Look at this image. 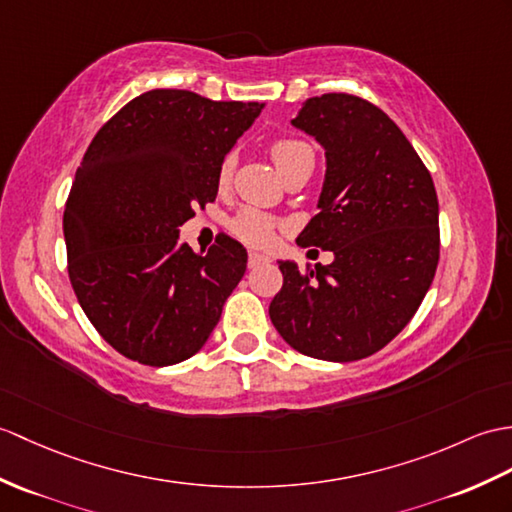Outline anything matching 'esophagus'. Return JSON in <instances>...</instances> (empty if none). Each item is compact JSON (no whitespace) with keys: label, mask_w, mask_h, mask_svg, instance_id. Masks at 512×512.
Here are the masks:
<instances>
[{"label":"esophagus","mask_w":512,"mask_h":512,"mask_svg":"<svg viewBox=\"0 0 512 512\" xmlns=\"http://www.w3.org/2000/svg\"><path fill=\"white\" fill-rule=\"evenodd\" d=\"M268 257L266 255H261V253H255V251H251L248 253V266L251 268H257V266H261V264H268Z\"/></svg>","instance_id":"esophagus-1"}]
</instances>
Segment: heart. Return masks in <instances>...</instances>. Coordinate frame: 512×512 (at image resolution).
<instances>
[{
  "label": "heart",
  "mask_w": 512,
  "mask_h": 512,
  "mask_svg": "<svg viewBox=\"0 0 512 512\" xmlns=\"http://www.w3.org/2000/svg\"><path fill=\"white\" fill-rule=\"evenodd\" d=\"M270 157L275 161L277 170L285 176L299 168H314V148L299 137H279L270 144ZM233 174V157H224L218 170V183L224 187L231 181ZM231 231L240 240L264 246L268 244L277 231V220L268 213L257 209H242L231 222Z\"/></svg>",
  "instance_id": "b5f03b06"
}]
</instances>
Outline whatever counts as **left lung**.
I'll use <instances>...</instances> for the list:
<instances>
[{
    "instance_id": "8db88e82",
    "label": "left lung",
    "mask_w": 512,
    "mask_h": 512,
    "mask_svg": "<svg viewBox=\"0 0 512 512\" xmlns=\"http://www.w3.org/2000/svg\"><path fill=\"white\" fill-rule=\"evenodd\" d=\"M292 124L327 157L320 211L296 242L336 259L303 270L279 261L270 320L303 355L362 360L410 323L430 290L441 255L434 181L399 126L358 95L310 98Z\"/></svg>"
}]
</instances>
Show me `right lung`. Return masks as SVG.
<instances>
[{
  "instance_id": "obj_1",
  "label": "right lung",
  "mask_w": 512,
  "mask_h": 512,
  "mask_svg": "<svg viewBox=\"0 0 512 512\" xmlns=\"http://www.w3.org/2000/svg\"><path fill=\"white\" fill-rule=\"evenodd\" d=\"M261 109L152 89L89 144L65 202L67 272L82 312L124 358L178 364L218 325L246 248L218 235L198 255L178 227L216 200L220 163Z\"/></svg>"
}]
</instances>
